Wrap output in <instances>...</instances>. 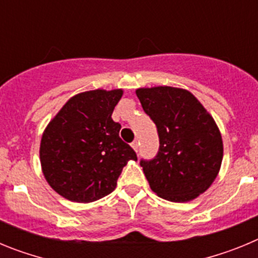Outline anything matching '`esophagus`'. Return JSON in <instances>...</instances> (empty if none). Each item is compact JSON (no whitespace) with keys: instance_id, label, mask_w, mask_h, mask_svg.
Here are the masks:
<instances>
[{"instance_id":"1","label":"esophagus","mask_w":258,"mask_h":258,"mask_svg":"<svg viewBox=\"0 0 258 258\" xmlns=\"http://www.w3.org/2000/svg\"><path fill=\"white\" fill-rule=\"evenodd\" d=\"M132 147H133L134 149V151L136 152H138V150H140V142H138V141H133V142H132Z\"/></svg>"}]
</instances>
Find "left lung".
<instances>
[{
	"mask_svg": "<svg viewBox=\"0 0 258 258\" xmlns=\"http://www.w3.org/2000/svg\"><path fill=\"white\" fill-rule=\"evenodd\" d=\"M136 93L160 143L154 159L140 161L150 187L170 202L195 199L211 186L222 163V138L213 117L183 89L157 86Z\"/></svg>",
	"mask_w": 258,
	"mask_h": 258,
	"instance_id": "1",
	"label": "left lung"
}]
</instances>
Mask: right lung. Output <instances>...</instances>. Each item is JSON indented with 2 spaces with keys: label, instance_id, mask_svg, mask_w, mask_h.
<instances>
[{
  "label": "right lung",
  "instance_id": "add662e5",
  "mask_svg": "<svg viewBox=\"0 0 258 258\" xmlns=\"http://www.w3.org/2000/svg\"><path fill=\"white\" fill-rule=\"evenodd\" d=\"M122 95L116 89L75 95L42 134L40 159L49 184L71 202L90 203L112 192L129 160H137L120 138L112 112Z\"/></svg>",
  "mask_w": 258,
  "mask_h": 258
}]
</instances>
